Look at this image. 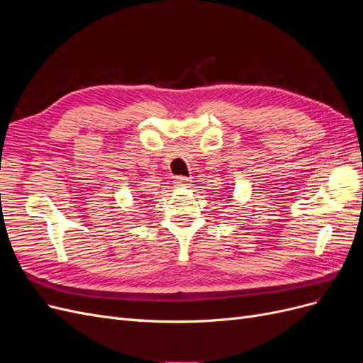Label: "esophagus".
Wrapping results in <instances>:
<instances>
[{
  "mask_svg": "<svg viewBox=\"0 0 363 363\" xmlns=\"http://www.w3.org/2000/svg\"><path fill=\"white\" fill-rule=\"evenodd\" d=\"M175 186H180V188H186V186H189V179L186 177H175L174 179Z\"/></svg>",
  "mask_w": 363,
  "mask_h": 363,
  "instance_id": "esophagus-1",
  "label": "esophagus"
}]
</instances>
